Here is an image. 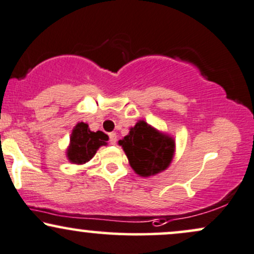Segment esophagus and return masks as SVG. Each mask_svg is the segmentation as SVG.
Masks as SVG:
<instances>
[{
    "mask_svg": "<svg viewBox=\"0 0 254 254\" xmlns=\"http://www.w3.org/2000/svg\"><path fill=\"white\" fill-rule=\"evenodd\" d=\"M109 136H110V143H111L112 145H115L116 143H117V133L111 132Z\"/></svg>",
    "mask_w": 254,
    "mask_h": 254,
    "instance_id": "34e87169",
    "label": "esophagus"
}]
</instances>
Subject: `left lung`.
Wrapping results in <instances>:
<instances>
[{"mask_svg": "<svg viewBox=\"0 0 254 254\" xmlns=\"http://www.w3.org/2000/svg\"><path fill=\"white\" fill-rule=\"evenodd\" d=\"M137 175L155 176L167 169L175 155V139L145 121H138L129 133L118 140Z\"/></svg>", "mask_w": 254, "mask_h": 254, "instance_id": "obj_1", "label": "left lung"}]
</instances>
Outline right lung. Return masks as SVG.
Instances as JSON below:
<instances>
[{"label": "right lung", "mask_w": 254, "mask_h": 254, "mask_svg": "<svg viewBox=\"0 0 254 254\" xmlns=\"http://www.w3.org/2000/svg\"><path fill=\"white\" fill-rule=\"evenodd\" d=\"M109 136L103 131H91L87 123L79 122L73 127L66 157L73 164H85L92 158L100 146L108 144Z\"/></svg>", "instance_id": "obj_1"}]
</instances>
